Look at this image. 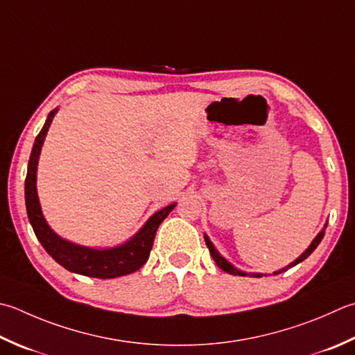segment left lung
Here are the masks:
<instances>
[{
    "label": "left lung",
    "instance_id": "8db88e82",
    "mask_svg": "<svg viewBox=\"0 0 355 355\" xmlns=\"http://www.w3.org/2000/svg\"><path fill=\"white\" fill-rule=\"evenodd\" d=\"M326 226L328 225H324V227H323V231L317 235V237L314 239V241L311 243V246L306 249V251H304L300 257H298V259L295 260V261H293L291 263L289 266H286V268H283L282 270H279V272H274V275H277V274H282V272H284V270H288V269H291L293 266H295V265H298V263L300 261H303V260H306L308 257L315 251V248L320 245V241H322V239H323V235H324V229H326ZM205 241H206V245H207V248H209V252H211V255H212V259L215 260V263H217V266L220 268V269H223L225 272H227V274H232V275H248V274H245V272H241V270H239V269H235L231 263H227L223 257H221L218 252H217V249L214 248V245L211 243V240L206 237L205 235ZM251 275H254V277H263V274H251Z\"/></svg>",
    "mask_w": 355,
    "mask_h": 355
}]
</instances>
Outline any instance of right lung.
<instances>
[{"label":"right lung","instance_id":"obj_1","mask_svg":"<svg viewBox=\"0 0 355 355\" xmlns=\"http://www.w3.org/2000/svg\"><path fill=\"white\" fill-rule=\"evenodd\" d=\"M55 114H57V109H53L49 114L43 129H41L37 138H35L32 154L29 158V166H27L24 184L26 209L35 235H37V239L46 249V252L55 261L60 263L62 268L71 270V272L95 277V279H115V277L135 272V270L140 269L148 261L152 245H154L157 229L162 225V221L168 217L173 207H175V203L155 212L146 221V225L140 229V232L134 239L118 248L98 251V249L78 246L71 241L60 239L46 223L37 196L38 157Z\"/></svg>","mask_w":355,"mask_h":355}]
</instances>
